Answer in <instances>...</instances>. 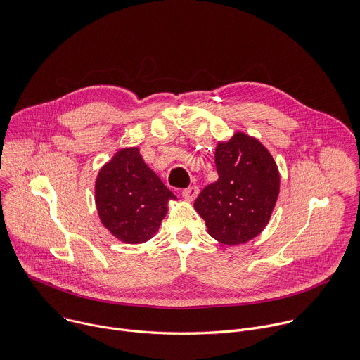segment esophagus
Listing matches in <instances>:
<instances>
[{"label":"esophagus","instance_id":"obj_1","mask_svg":"<svg viewBox=\"0 0 360 360\" xmlns=\"http://www.w3.org/2000/svg\"><path fill=\"white\" fill-rule=\"evenodd\" d=\"M183 197L187 200V201H193L197 195H198V187L197 186H190L187 188L183 190Z\"/></svg>","mask_w":360,"mask_h":360}]
</instances>
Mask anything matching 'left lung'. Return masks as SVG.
<instances>
[{
  "label": "left lung",
  "instance_id": "obj_1",
  "mask_svg": "<svg viewBox=\"0 0 360 360\" xmlns=\"http://www.w3.org/2000/svg\"><path fill=\"white\" fill-rule=\"evenodd\" d=\"M219 180L194 201L208 234L226 245L244 244L268 224L279 194V172L271 153L243 131L215 148Z\"/></svg>",
  "mask_w": 360,
  "mask_h": 360
}]
</instances>
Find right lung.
<instances>
[{
	"instance_id": "right-lung-1",
	"label": "right lung",
	"mask_w": 360,
	"mask_h": 360,
	"mask_svg": "<svg viewBox=\"0 0 360 360\" xmlns=\"http://www.w3.org/2000/svg\"><path fill=\"white\" fill-rule=\"evenodd\" d=\"M176 195L145 163L137 148L120 149L99 170L95 201L102 224L126 244L150 240Z\"/></svg>"
}]
</instances>
